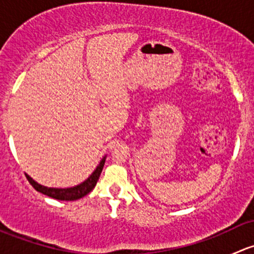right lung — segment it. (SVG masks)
<instances>
[{
  "mask_svg": "<svg viewBox=\"0 0 254 254\" xmlns=\"http://www.w3.org/2000/svg\"><path fill=\"white\" fill-rule=\"evenodd\" d=\"M104 162H106V156L102 158V161L99 162V165L97 166L94 172L92 173L83 183L78 184V186L76 187H71V188H48V187L40 186L39 183H37L32 177H29L28 175H25V177H27L29 183L33 186V188L37 191H39V193L45 194V195L50 196V198L58 199V200H77V199H81L83 198L84 195H87V194L96 187L99 176H101L102 173V170H103Z\"/></svg>",
  "mask_w": 254,
  "mask_h": 254,
  "instance_id": "obj_1",
  "label": "right lung"
}]
</instances>
